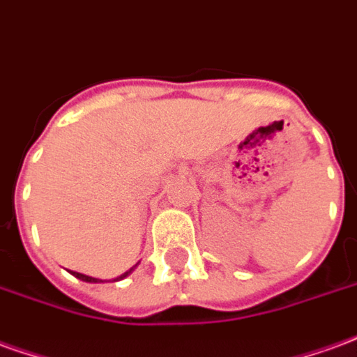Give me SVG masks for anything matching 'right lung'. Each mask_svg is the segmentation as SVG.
Segmentation results:
<instances>
[{
    "label": "right lung",
    "mask_w": 357,
    "mask_h": 357,
    "mask_svg": "<svg viewBox=\"0 0 357 357\" xmlns=\"http://www.w3.org/2000/svg\"><path fill=\"white\" fill-rule=\"evenodd\" d=\"M131 271H133V268H131ZM131 271H127L126 274H121V276H119V278H126L127 274L131 273ZM75 276H77V278H81V280H84V282H102V280H98V278H92V276H86V274H81V273H73Z\"/></svg>",
    "instance_id": "obj_1"
}]
</instances>
